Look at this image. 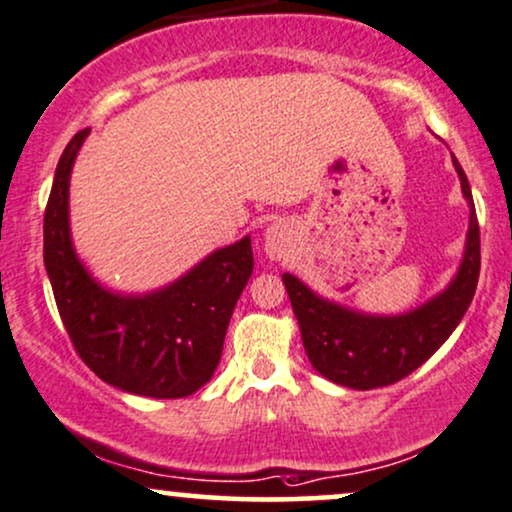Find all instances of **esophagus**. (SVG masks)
Wrapping results in <instances>:
<instances>
[{
    "instance_id": "1",
    "label": "esophagus",
    "mask_w": 512,
    "mask_h": 512,
    "mask_svg": "<svg viewBox=\"0 0 512 512\" xmlns=\"http://www.w3.org/2000/svg\"><path fill=\"white\" fill-rule=\"evenodd\" d=\"M263 249H266V256L273 258V261H280V258H287L289 251H292V230L280 220L270 223L263 232Z\"/></svg>"
}]
</instances>
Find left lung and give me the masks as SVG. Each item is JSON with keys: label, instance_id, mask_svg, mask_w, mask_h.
Segmentation results:
<instances>
[{"label": "left lung", "instance_id": "8db88e82", "mask_svg": "<svg viewBox=\"0 0 512 512\" xmlns=\"http://www.w3.org/2000/svg\"><path fill=\"white\" fill-rule=\"evenodd\" d=\"M470 208L468 235L456 275L425 304L403 313H365L313 292L292 273L282 275L308 361L320 375L349 389L387 387L418 370L451 337L472 304L479 280V225L470 182L453 156Z\"/></svg>", "mask_w": 512, "mask_h": 512}]
</instances>
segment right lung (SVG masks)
<instances>
[{
    "instance_id": "1",
    "label": "right lung",
    "mask_w": 512,
    "mask_h": 512,
    "mask_svg": "<svg viewBox=\"0 0 512 512\" xmlns=\"http://www.w3.org/2000/svg\"><path fill=\"white\" fill-rule=\"evenodd\" d=\"M90 130L63 149L44 211V268L68 337L99 380L135 396L182 399L211 380L232 311L254 270L251 237L220 246L149 292L106 287L78 256L71 173Z\"/></svg>"
}]
</instances>
